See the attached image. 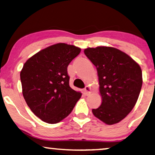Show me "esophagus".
Wrapping results in <instances>:
<instances>
[{
  "instance_id": "34e87169",
  "label": "esophagus",
  "mask_w": 155,
  "mask_h": 155,
  "mask_svg": "<svg viewBox=\"0 0 155 155\" xmlns=\"http://www.w3.org/2000/svg\"><path fill=\"white\" fill-rule=\"evenodd\" d=\"M84 92L85 95H88V94H90L91 93V87H90L89 86H86L84 88Z\"/></svg>"
}]
</instances>
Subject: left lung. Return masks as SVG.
<instances>
[{
  "instance_id": "8db88e82",
  "label": "left lung",
  "mask_w": 155,
  "mask_h": 155,
  "mask_svg": "<svg viewBox=\"0 0 155 155\" xmlns=\"http://www.w3.org/2000/svg\"><path fill=\"white\" fill-rule=\"evenodd\" d=\"M84 54L97 68L102 98L92 114L107 124L117 123L137 103L143 84L141 69L127 54L114 47L87 48Z\"/></svg>"
}]
</instances>
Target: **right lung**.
I'll return each mask as SVG.
<instances>
[{
  "mask_svg": "<svg viewBox=\"0 0 155 155\" xmlns=\"http://www.w3.org/2000/svg\"><path fill=\"white\" fill-rule=\"evenodd\" d=\"M81 48L58 43L41 50L24 63L20 73L22 93L33 114L49 124L70 114L81 93L71 89L68 67Z\"/></svg>",
  "mask_w": 155,
  "mask_h": 155,
  "instance_id": "obj_1",
  "label": "right lung"
}]
</instances>
